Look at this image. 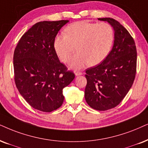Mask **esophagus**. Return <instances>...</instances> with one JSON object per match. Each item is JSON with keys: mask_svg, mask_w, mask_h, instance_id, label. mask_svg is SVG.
<instances>
[{"mask_svg": "<svg viewBox=\"0 0 148 148\" xmlns=\"http://www.w3.org/2000/svg\"><path fill=\"white\" fill-rule=\"evenodd\" d=\"M83 74V73H82L81 72H79V71H76L75 72V75L76 76H80Z\"/></svg>", "mask_w": 148, "mask_h": 148, "instance_id": "1", "label": "esophagus"}]
</instances>
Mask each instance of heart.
I'll list each match as a JSON object with an SVG mask.
<instances>
[{"label": "heart", "instance_id": "b5f03b06", "mask_svg": "<svg viewBox=\"0 0 148 148\" xmlns=\"http://www.w3.org/2000/svg\"><path fill=\"white\" fill-rule=\"evenodd\" d=\"M65 33L56 37L55 49L61 60L67 63L77 46L78 52L70 62V68L75 70L88 63L91 66L100 64L108 55L113 44V29L106 22H76L69 25Z\"/></svg>", "mask_w": 148, "mask_h": 148}]
</instances>
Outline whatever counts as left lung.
<instances>
[{
  "mask_svg": "<svg viewBox=\"0 0 148 148\" xmlns=\"http://www.w3.org/2000/svg\"><path fill=\"white\" fill-rule=\"evenodd\" d=\"M98 20L113 27L115 40L106 59L86 70L85 98L93 109L106 111L118 105L131 88L136 76L137 53L134 39L119 22L110 18Z\"/></svg>",
  "mask_w": 148,
  "mask_h": 148,
  "instance_id": "obj_1",
  "label": "left lung"
}]
</instances>
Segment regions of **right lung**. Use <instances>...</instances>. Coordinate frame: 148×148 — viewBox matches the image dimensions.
Here are the masks:
<instances>
[{
    "instance_id": "obj_1",
    "label": "right lung",
    "mask_w": 148,
    "mask_h": 148,
    "mask_svg": "<svg viewBox=\"0 0 148 148\" xmlns=\"http://www.w3.org/2000/svg\"><path fill=\"white\" fill-rule=\"evenodd\" d=\"M69 20L35 24L22 35L14 53V80L22 96L35 109L51 112L62 105L63 89L75 74L59 61L55 49L59 31Z\"/></svg>"
}]
</instances>
